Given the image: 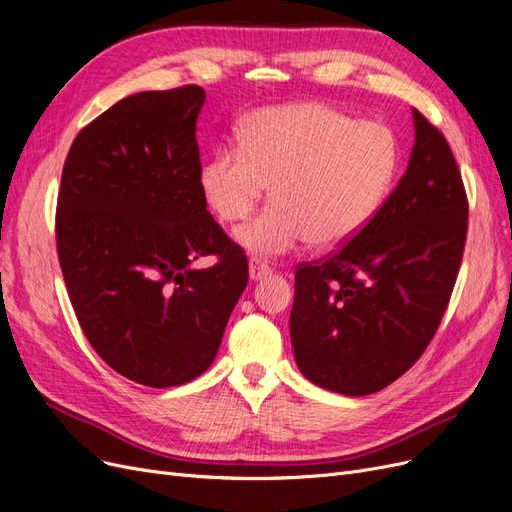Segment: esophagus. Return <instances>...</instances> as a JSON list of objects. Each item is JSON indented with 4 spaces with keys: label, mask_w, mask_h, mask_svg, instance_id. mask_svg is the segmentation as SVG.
Wrapping results in <instances>:
<instances>
[{
    "label": "esophagus",
    "mask_w": 512,
    "mask_h": 512,
    "mask_svg": "<svg viewBox=\"0 0 512 512\" xmlns=\"http://www.w3.org/2000/svg\"><path fill=\"white\" fill-rule=\"evenodd\" d=\"M271 273V267L267 260H262L258 256H252L250 258V277L256 282V280H262V277H267Z\"/></svg>",
    "instance_id": "esophagus-1"
}]
</instances>
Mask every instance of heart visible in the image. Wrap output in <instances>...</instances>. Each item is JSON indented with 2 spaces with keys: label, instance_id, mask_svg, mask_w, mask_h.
I'll return each mask as SVG.
<instances>
[{
  "label": "heart",
  "instance_id": "b5f03b06",
  "mask_svg": "<svg viewBox=\"0 0 512 512\" xmlns=\"http://www.w3.org/2000/svg\"><path fill=\"white\" fill-rule=\"evenodd\" d=\"M397 141L378 121H354L318 102L273 106L239 130V149H220L200 173L209 209L241 222L271 185L273 203L237 232L247 250L284 254L307 239L344 245L369 224L397 170Z\"/></svg>",
  "mask_w": 512,
  "mask_h": 512
}]
</instances>
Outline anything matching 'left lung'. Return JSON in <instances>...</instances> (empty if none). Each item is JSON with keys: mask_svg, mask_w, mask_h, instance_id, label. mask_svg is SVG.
Masks as SVG:
<instances>
[{"mask_svg": "<svg viewBox=\"0 0 512 512\" xmlns=\"http://www.w3.org/2000/svg\"><path fill=\"white\" fill-rule=\"evenodd\" d=\"M406 175L369 224L294 273L290 339L322 389L382 391L421 359L451 301L468 237V196L444 134L414 108Z\"/></svg>", "mask_w": 512, "mask_h": 512, "instance_id": "left-lung-1", "label": "left lung"}]
</instances>
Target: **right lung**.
<instances>
[{
  "instance_id": "1",
  "label": "right lung",
  "mask_w": 512,
  "mask_h": 512,
  "mask_svg": "<svg viewBox=\"0 0 512 512\" xmlns=\"http://www.w3.org/2000/svg\"><path fill=\"white\" fill-rule=\"evenodd\" d=\"M183 85L119 100L76 134L55 213L59 267L100 359L151 389L209 369L250 269L200 188L196 119ZM203 255L216 265L192 270Z\"/></svg>"
}]
</instances>
